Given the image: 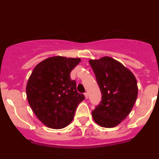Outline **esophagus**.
Listing matches in <instances>:
<instances>
[{"label":"esophagus","instance_id":"34e87169","mask_svg":"<svg viewBox=\"0 0 159 159\" xmlns=\"http://www.w3.org/2000/svg\"><path fill=\"white\" fill-rule=\"evenodd\" d=\"M84 96L85 97H86V99H88V97H89V94H88V93H85Z\"/></svg>","mask_w":159,"mask_h":159}]
</instances>
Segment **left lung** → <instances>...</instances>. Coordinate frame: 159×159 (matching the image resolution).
<instances>
[{
	"label": "left lung",
	"instance_id": "8db88e82",
	"mask_svg": "<svg viewBox=\"0 0 159 159\" xmlns=\"http://www.w3.org/2000/svg\"><path fill=\"white\" fill-rule=\"evenodd\" d=\"M89 62L102 94V100L92 111L93 118L100 126L114 128L134 105L138 91L136 78L123 64L108 56Z\"/></svg>",
	"mask_w": 159,
	"mask_h": 159
}]
</instances>
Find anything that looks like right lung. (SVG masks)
<instances>
[{"mask_svg": "<svg viewBox=\"0 0 159 159\" xmlns=\"http://www.w3.org/2000/svg\"><path fill=\"white\" fill-rule=\"evenodd\" d=\"M80 58L53 56L39 62L26 86L28 103L42 124L52 129L68 126L83 94L76 91L70 73L80 63Z\"/></svg>", "mask_w": 159, "mask_h": 159, "instance_id": "right-lung-1", "label": "right lung"}]
</instances>
